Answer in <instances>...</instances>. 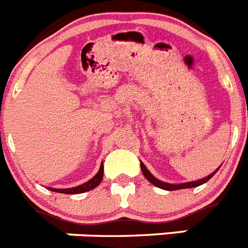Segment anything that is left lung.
I'll return each instance as SVG.
<instances>
[{"label":"left lung","instance_id":"left-lung-1","mask_svg":"<svg viewBox=\"0 0 248 248\" xmlns=\"http://www.w3.org/2000/svg\"><path fill=\"white\" fill-rule=\"evenodd\" d=\"M218 169H219V167H218ZM218 169H217L215 172H212L211 175H208L207 177L201 178V180L192 181V182H186V184L173 185V184H167V182H163V181H160L158 178H156L155 176H152V173H151V172L148 171L147 169H146V166L143 165V162H141V171H142V173H143V176H145V177L147 178L148 181H150L151 184H154L156 187H160V188L166 189V191H175V189L191 188V187H197V186H200V185L206 184V182H207V181L210 180V178L212 177V176H214L217 171H218Z\"/></svg>","mask_w":248,"mask_h":248}]
</instances>
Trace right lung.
Instances as JSON below:
<instances>
[{"mask_svg":"<svg viewBox=\"0 0 248 248\" xmlns=\"http://www.w3.org/2000/svg\"><path fill=\"white\" fill-rule=\"evenodd\" d=\"M102 178H103V165L101 163V167L100 170H98L97 175H94L93 177H92L90 181H87L86 184L79 185V186L77 187H72V188H52V187H48V188L49 191H53V192L66 193V195H76V193H83L96 188V187L101 184Z\"/></svg>","mask_w":248,"mask_h":248,"instance_id":"obj_1","label":"right lung"}]
</instances>
